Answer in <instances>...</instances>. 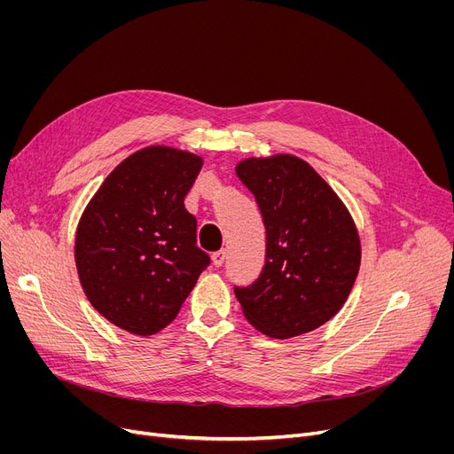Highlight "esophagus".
Segmentation results:
<instances>
[{"mask_svg":"<svg viewBox=\"0 0 454 454\" xmlns=\"http://www.w3.org/2000/svg\"><path fill=\"white\" fill-rule=\"evenodd\" d=\"M211 259H213V265H215V267H221V265L224 263V259H226V250H217V252H213Z\"/></svg>","mask_w":454,"mask_h":454,"instance_id":"1","label":"esophagus"}]
</instances>
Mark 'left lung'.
Wrapping results in <instances>:
<instances>
[{"label": "left lung", "instance_id": "obj_1", "mask_svg": "<svg viewBox=\"0 0 454 454\" xmlns=\"http://www.w3.org/2000/svg\"><path fill=\"white\" fill-rule=\"evenodd\" d=\"M254 195L267 231L265 265L233 287L247 320L265 335L291 339L335 317L361 267L349 211L307 161L276 154L235 167Z\"/></svg>", "mask_w": 454, "mask_h": 454}]
</instances>
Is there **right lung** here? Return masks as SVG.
<instances>
[{"label":"right lung","mask_w":454,"mask_h":454,"mask_svg":"<svg viewBox=\"0 0 454 454\" xmlns=\"http://www.w3.org/2000/svg\"><path fill=\"white\" fill-rule=\"evenodd\" d=\"M202 158L171 147L130 154L84 209L75 239L82 289L98 311L134 335L169 325L209 255L184 199Z\"/></svg>","instance_id":"obj_1"}]
</instances>
